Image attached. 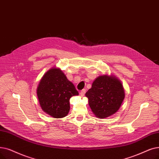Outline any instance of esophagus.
<instances>
[{
	"instance_id": "34e87169",
	"label": "esophagus",
	"mask_w": 159,
	"mask_h": 159,
	"mask_svg": "<svg viewBox=\"0 0 159 159\" xmlns=\"http://www.w3.org/2000/svg\"><path fill=\"white\" fill-rule=\"evenodd\" d=\"M85 93H86V89H82V90L80 91V95H81L82 97H83V96H84Z\"/></svg>"
}]
</instances>
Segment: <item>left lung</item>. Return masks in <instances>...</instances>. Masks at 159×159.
Instances as JSON below:
<instances>
[{
    "mask_svg": "<svg viewBox=\"0 0 159 159\" xmlns=\"http://www.w3.org/2000/svg\"><path fill=\"white\" fill-rule=\"evenodd\" d=\"M92 112L100 118H105L119 110L125 98L120 81L114 77L99 76L86 93Z\"/></svg>",
    "mask_w": 159,
    "mask_h": 159,
    "instance_id": "obj_1",
    "label": "left lung"
}]
</instances>
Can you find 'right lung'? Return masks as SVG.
<instances>
[{
    "label": "right lung",
    "instance_id": "add662e5",
    "mask_svg": "<svg viewBox=\"0 0 159 159\" xmlns=\"http://www.w3.org/2000/svg\"><path fill=\"white\" fill-rule=\"evenodd\" d=\"M40 106L55 118L66 116L70 111V99L79 92L60 69L52 68L41 79L37 88Z\"/></svg>",
    "mask_w": 159,
    "mask_h": 159
}]
</instances>
